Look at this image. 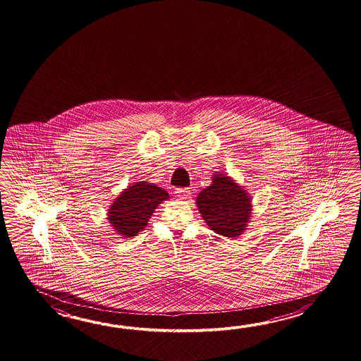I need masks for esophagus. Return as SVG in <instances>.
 Wrapping results in <instances>:
<instances>
[{
	"instance_id": "1",
	"label": "esophagus",
	"mask_w": 361,
	"mask_h": 361,
	"mask_svg": "<svg viewBox=\"0 0 361 361\" xmlns=\"http://www.w3.org/2000/svg\"><path fill=\"white\" fill-rule=\"evenodd\" d=\"M176 193L179 199L187 200L191 197V191L188 188H177Z\"/></svg>"
}]
</instances>
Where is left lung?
<instances>
[{"mask_svg": "<svg viewBox=\"0 0 361 361\" xmlns=\"http://www.w3.org/2000/svg\"><path fill=\"white\" fill-rule=\"evenodd\" d=\"M196 205L210 230L224 238H238L252 214V197L230 177L216 173L212 184L200 192Z\"/></svg>", "mask_w": 361, "mask_h": 361, "instance_id": "1", "label": "left lung"}]
</instances>
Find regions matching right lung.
Returning <instances> with one entry per match:
<instances>
[{
    "instance_id": "right-lung-1",
    "label": "right lung",
    "mask_w": 361,
    "mask_h": 361,
    "mask_svg": "<svg viewBox=\"0 0 361 361\" xmlns=\"http://www.w3.org/2000/svg\"><path fill=\"white\" fill-rule=\"evenodd\" d=\"M169 199V193L146 180L131 184L123 190L108 209V221L123 238L137 236L145 230L154 209Z\"/></svg>"
}]
</instances>
